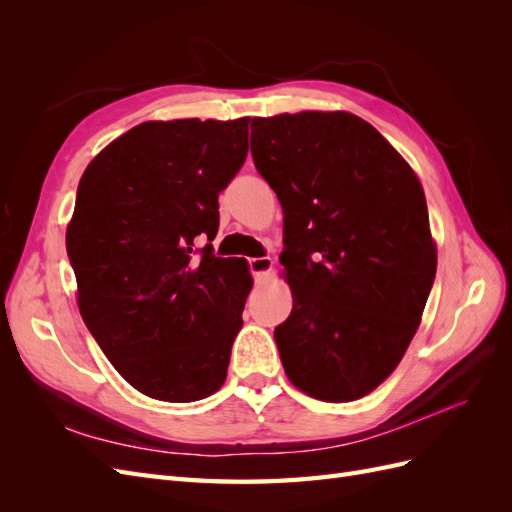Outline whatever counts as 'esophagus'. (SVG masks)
I'll return each instance as SVG.
<instances>
[{
  "instance_id": "1",
  "label": "esophagus",
  "mask_w": 512,
  "mask_h": 512,
  "mask_svg": "<svg viewBox=\"0 0 512 512\" xmlns=\"http://www.w3.org/2000/svg\"><path fill=\"white\" fill-rule=\"evenodd\" d=\"M250 269H252V273H254V280L256 282H265L267 280V275L271 273V269H273V260L271 258H252L250 260Z\"/></svg>"
}]
</instances>
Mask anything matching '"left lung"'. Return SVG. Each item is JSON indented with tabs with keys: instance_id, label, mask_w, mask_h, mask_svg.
<instances>
[{
	"instance_id": "8db88e82",
	"label": "left lung",
	"mask_w": 512,
	"mask_h": 512,
	"mask_svg": "<svg viewBox=\"0 0 512 512\" xmlns=\"http://www.w3.org/2000/svg\"><path fill=\"white\" fill-rule=\"evenodd\" d=\"M250 143L284 211L292 312L273 335L286 376L314 399H361L404 359L436 277L423 185L346 111L254 117Z\"/></svg>"
}]
</instances>
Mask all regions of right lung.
I'll return each instance as SVG.
<instances>
[{"label":"right lung","mask_w":512,"mask_h":512,"mask_svg":"<svg viewBox=\"0 0 512 512\" xmlns=\"http://www.w3.org/2000/svg\"><path fill=\"white\" fill-rule=\"evenodd\" d=\"M241 119L145 121L89 162L66 228L76 305L121 378L143 395L190 404L226 380L254 280L245 258L207 245L218 194L247 156Z\"/></svg>","instance_id":"add662e5"}]
</instances>
